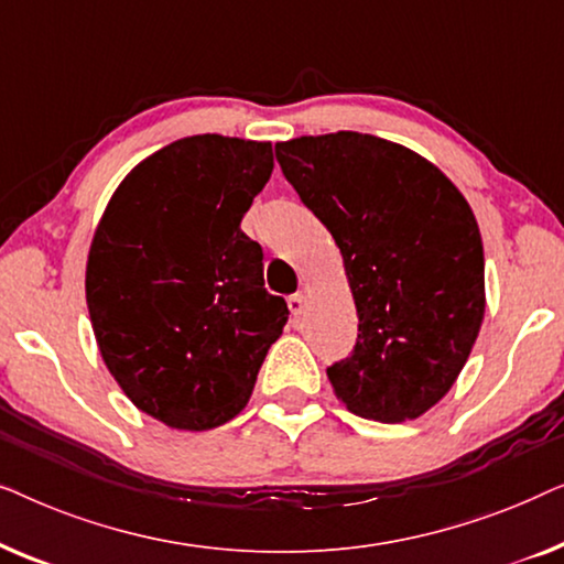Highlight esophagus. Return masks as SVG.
<instances>
[{
  "label": "esophagus",
  "mask_w": 564,
  "mask_h": 564,
  "mask_svg": "<svg viewBox=\"0 0 564 564\" xmlns=\"http://www.w3.org/2000/svg\"><path fill=\"white\" fill-rule=\"evenodd\" d=\"M304 306H306V296L304 293H293V296H289V308H291V314H301L304 312Z\"/></svg>",
  "instance_id": "1"
}]
</instances>
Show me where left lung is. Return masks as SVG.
<instances>
[{"mask_svg": "<svg viewBox=\"0 0 564 564\" xmlns=\"http://www.w3.org/2000/svg\"><path fill=\"white\" fill-rule=\"evenodd\" d=\"M275 158L335 237L358 308L350 358L327 368L337 399L383 424L422 416L457 380L486 314L470 204L437 165L376 134L296 138Z\"/></svg>", "mask_w": 564, "mask_h": 564, "instance_id": "obj_1", "label": "left lung"}]
</instances>
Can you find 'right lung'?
Returning <instances> with one entry per match:
<instances>
[{"mask_svg":"<svg viewBox=\"0 0 564 564\" xmlns=\"http://www.w3.org/2000/svg\"><path fill=\"white\" fill-rule=\"evenodd\" d=\"M271 173V142L176 140L127 173L94 232L86 304L101 358L127 399L173 430L240 414L289 322L240 229Z\"/></svg>","mask_w":564,"mask_h":564,"instance_id":"right-lung-1","label":"right lung"}]
</instances>
